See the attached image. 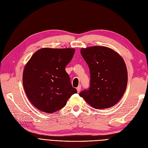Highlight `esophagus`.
<instances>
[{"label":"esophagus","instance_id":"1","mask_svg":"<svg viewBox=\"0 0 148 148\" xmlns=\"http://www.w3.org/2000/svg\"><path fill=\"white\" fill-rule=\"evenodd\" d=\"M81 88H82V86H81V85H79V86L77 87V91H78V92H80V91H81Z\"/></svg>","mask_w":148,"mask_h":148}]
</instances>
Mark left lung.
Here are the masks:
<instances>
[{
	"label": "left lung",
	"mask_w": 148,
	"mask_h": 148,
	"mask_svg": "<svg viewBox=\"0 0 148 148\" xmlns=\"http://www.w3.org/2000/svg\"><path fill=\"white\" fill-rule=\"evenodd\" d=\"M80 52L89 66L90 85L80 92L79 96L97 109L114 106L127 86V66L122 57L112 49L102 46L83 48Z\"/></svg>",
	"instance_id": "left-lung-1"
}]
</instances>
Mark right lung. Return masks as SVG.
<instances>
[{
    "mask_svg": "<svg viewBox=\"0 0 148 148\" xmlns=\"http://www.w3.org/2000/svg\"><path fill=\"white\" fill-rule=\"evenodd\" d=\"M74 53L75 49L71 48H42L26 64L23 73V88L28 99L38 109L55 112L77 92L65 71Z\"/></svg>",
    "mask_w": 148,
    "mask_h": 148,
    "instance_id": "1",
    "label": "right lung"
}]
</instances>
